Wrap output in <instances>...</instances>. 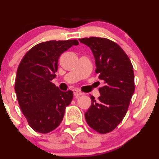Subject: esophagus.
Returning a JSON list of instances; mask_svg holds the SVG:
<instances>
[{
	"instance_id": "34e87169",
	"label": "esophagus",
	"mask_w": 159,
	"mask_h": 159,
	"mask_svg": "<svg viewBox=\"0 0 159 159\" xmlns=\"http://www.w3.org/2000/svg\"><path fill=\"white\" fill-rule=\"evenodd\" d=\"M72 91H73L74 96H76V97H78V96H81V95H83V93H82L81 91L78 90H75H75H73Z\"/></svg>"
}]
</instances>
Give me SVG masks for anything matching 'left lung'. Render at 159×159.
I'll return each instance as SVG.
<instances>
[{"label": "left lung", "mask_w": 159, "mask_h": 159, "mask_svg": "<svg viewBox=\"0 0 159 159\" xmlns=\"http://www.w3.org/2000/svg\"><path fill=\"white\" fill-rule=\"evenodd\" d=\"M92 51L96 62V73L105 85L98 89L101 96L85 113L89 126L100 134L113 131L126 114L134 91L133 66L120 45L106 38L80 39Z\"/></svg>", "instance_id": "8db88e82"}]
</instances>
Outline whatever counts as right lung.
<instances>
[{
  "mask_svg": "<svg viewBox=\"0 0 159 159\" xmlns=\"http://www.w3.org/2000/svg\"><path fill=\"white\" fill-rule=\"evenodd\" d=\"M76 39L44 42L34 46L24 56L16 76L15 91L20 108L29 125L46 134L63 120L66 107L72 102V90L63 92L52 81L57 71L58 59Z\"/></svg>",
  "mask_w": 159,
  "mask_h": 159,
  "instance_id": "obj_1",
  "label": "right lung"
}]
</instances>
